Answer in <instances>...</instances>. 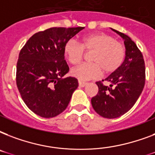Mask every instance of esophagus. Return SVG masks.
<instances>
[{
	"label": "esophagus",
	"mask_w": 155,
	"mask_h": 155,
	"mask_svg": "<svg viewBox=\"0 0 155 155\" xmlns=\"http://www.w3.org/2000/svg\"><path fill=\"white\" fill-rule=\"evenodd\" d=\"M87 83L86 82H83V81H79V85H80V87H84L85 85H87Z\"/></svg>",
	"instance_id": "1"
}]
</instances>
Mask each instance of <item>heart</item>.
Returning a JSON list of instances; mask_svg holds the SVG:
<instances>
[{
  "mask_svg": "<svg viewBox=\"0 0 155 155\" xmlns=\"http://www.w3.org/2000/svg\"><path fill=\"white\" fill-rule=\"evenodd\" d=\"M80 44L68 41L63 47V54L72 65L80 63L84 51L92 53L90 63L80 64L71 70V75L81 81L97 78L103 73L110 75L122 65L125 58V47L105 33H92L80 38Z\"/></svg>",
  "mask_w": 155,
  "mask_h": 155,
  "instance_id": "obj_1",
  "label": "heart"
}]
</instances>
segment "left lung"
I'll return each mask as SVG.
<instances>
[{
  "label": "left lung",
  "instance_id": "left-lung-1",
  "mask_svg": "<svg viewBox=\"0 0 155 155\" xmlns=\"http://www.w3.org/2000/svg\"><path fill=\"white\" fill-rule=\"evenodd\" d=\"M112 30L124 39L125 60L119 69L104 80L109 86L103 84L101 81L96 83L98 93L91 100L94 110L100 116L109 119L119 117L134 105L146 80L145 62L137 45L126 35Z\"/></svg>",
  "mask_w": 155,
  "mask_h": 155
}]
</instances>
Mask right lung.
Listing matches in <instances>:
<instances>
[{
	"instance_id": "add662e5",
	"label": "right lung",
	"mask_w": 155,
	"mask_h": 155,
	"mask_svg": "<svg viewBox=\"0 0 155 155\" xmlns=\"http://www.w3.org/2000/svg\"><path fill=\"white\" fill-rule=\"evenodd\" d=\"M84 27H52L28 40L19 53L16 82L23 101L35 114L45 118L63 113L78 87L69 71L63 47Z\"/></svg>"
}]
</instances>
